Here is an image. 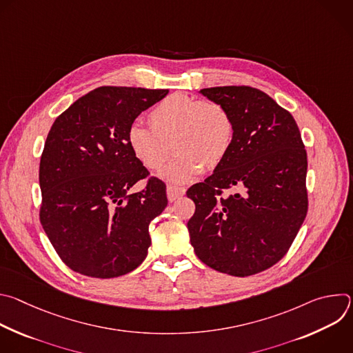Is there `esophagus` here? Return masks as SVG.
I'll return each mask as SVG.
<instances>
[{"instance_id":"1","label":"esophagus","mask_w":353,"mask_h":353,"mask_svg":"<svg viewBox=\"0 0 353 353\" xmlns=\"http://www.w3.org/2000/svg\"><path fill=\"white\" fill-rule=\"evenodd\" d=\"M166 192H168V199L170 201V203H173V201L179 199L180 196H183L185 194V190L181 188V187H174V185H168L166 188Z\"/></svg>"}]
</instances>
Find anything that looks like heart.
<instances>
[{
    "instance_id": "heart-1",
    "label": "heart",
    "mask_w": 353,
    "mask_h": 353,
    "mask_svg": "<svg viewBox=\"0 0 353 353\" xmlns=\"http://www.w3.org/2000/svg\"><path fill=\"white\" fill-rule=\"evenodd\" d=\"M148 123L149 128L139 124L128 128V148L134 158L152 172L163 168L173 150L176 157L161 176L174 184L192 181L203 169H216L234 138V123L223 105L184 93L161 100L150 110Z\"/></svg>"
}]
</instances>
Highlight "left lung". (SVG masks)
I'll return each mask as SVG.
<instances>
[{"label":"left lung","instance_id":"1","mask_svg":"<svg viewBox=\"0 0 353 353\" xmlns=\"http://www.w3.org/2000/svg\"><path fill=\"white\" fill-rule=\"evenodd\" d=\"M223 105L234 123L225 161L188 188L195 204L190 241L208 267L248 276L276 264L307 214V154L292 114L251 86L199 90ZM234 188V194H223Z\"/></svg>","mask_w":353,"mask_h":353}]
</instances>
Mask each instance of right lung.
Instances as JSON below:
<instances>
[{"instance_id":"add662e5","label":"right lung","mask_w":353,"mask_h":353,"mask_svg":"<svg viewBox=\"0 0 353 353\" xmlns=\"http://www.w3.org/2000/svg\"><path fill=\"white\" fill-rule=\"evenodd\" d=\"M168 89L102 86L79 97L48 131L40 158V223L72 271L116 278L150 245L149 223L168 205L166 185L131 154L127 131Z\"/></svg>"}]
</instances>
